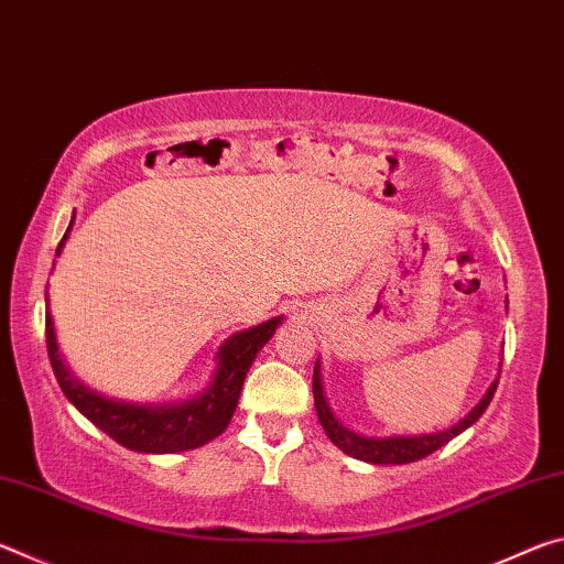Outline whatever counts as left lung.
Segmentation results:
<instances>
[{
	"label": "left lung",
	"mask_w": 564,
	"mask_h": 564,
	"mask_svg": "<svg viewBox=\"0 0 564 564\" xmlns=\"http://www.w3.org/2000/svg\"><path fill=\"white\" fill-rule=\"evenodd\" d=\"M502 368V362H500ZM500 378V373H498ZM498 378L492 380L490 388L485 390V395L480 398L470 413H467L463 420H457L455 425L445 427V431L437 433H423V435H388V437H366L348 431L340 420L333 415V410L328 405L326 390H323V376H321V360H316V368H313V400H316V413L323 425V431L330 437V443L340 447L343 453L356 457V460L370 463V465H405V463H415L423 460L435 451H441L445 443H451L453 437L467 431L473 423L480 420V415L488 410L490 400L495 395V388H498Z\"/></svg>",
	"instance_id": "left-lung-1"
}]
</instances>
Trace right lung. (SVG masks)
Segmentation results:
<instances>
[{
    "label": "right lung",
    "instance_id": "add662e5",
    "mask_svg": "<svg viewBox=\"0 0 564 564\" xmlns=\"http://www.w3.org/2000/svg\"><path fill=\"white\" fill-rule=\"evenodd\" d=\"M72 226L74 216L62 243L56 246V256L62 253ZM44 295L46 305H50V293ZM281 323L283 316H275L271 321L259 323V326L238 330L231 338H226L216 352L212 383L198 395L174 400V403H129V400L101 395L89 386H84L79 378H74L69 366L62 358L50 311H46V352H50L52 370L56 376V383L64 390V395L99 431L137 453H184L212 443L214 437L226 431L236 413L238 398H241L248 368H251V362L259 356V350L273 338V333Z\"/></svg>",
    "mask_w": 564,
    "mask_h": 564
}]
</instances>
